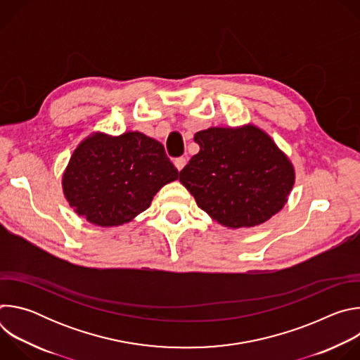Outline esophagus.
I'll list each match as a JSON object with an SVG mask.
<instances>
[{
    "label": "esophagus",
    "mask_w": 360,
    "mask_h": 360,
    "mask_svg": "<svg viewBox=\"0 0 360 360\" xmlns=\"http://www.w3.org/2000/svg\"><path fill=\"white\" fill-rule=\"evenodd\" d=\"M174 164H175L176 169H178V171H181V169H182V168L186 165V158H185V157H179V158H175Z\"/></svg>",
    "instance_id": "esophagus-1"
}]
</instances>
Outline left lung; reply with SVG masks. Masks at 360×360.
Returning a JSON list of instances; mask_svg holds the SVG:
<instances>
[{"mask_svg": "<svg viewBox=\"0 0 360 360\" xmlns=\"http://www.w3.org/2000/svg\"><path fill=\"white\" fill-rule=\"evenodd\" d=\"M199 152L179 172L198 207L224 226L250 228L278 214L295 169L274 139L255 125L195 134Z\"/></svg>", "mask_w": 360, "mask_h": 360, "instance_id": "8db88e82", "label": "left lung"}]
</instances>
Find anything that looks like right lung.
<instances>
[{"label":"right lung","mask_w":360,"mask_h":360,"mask_svg":"<svg viewBox=\"0 0 360 360\" xmlns=\"http://www.w3.org/2000/svg\"><path fill=\"white\" fill-rule=\"evenodd\" d=\"M178 179L164 145L142 132L92 134L74 150L63 189L74 211L98 226H120L149 208Z\"/></svg>","instance_id":"1"}]
</instances>
